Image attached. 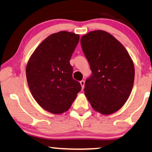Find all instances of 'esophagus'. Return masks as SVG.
I'll list each match as a JSON object with an SVG mask.
<instances>
[{
  "mask_svg": "<svg viewBox=\"0 0 152 152\" xmlns=\"http://www.w3.org/2000/svg\"><path fill=\"white\" fill-rule=\"evenodd\" d=\"M80 86H81L82 88H84V86H85V81H84V80H80Z\"/></svg>",
  "mask_w": 152,
  "mask_h": 152,
  "instance_id": "obj_1",
  "label": "esophagus"
}]
</instances>
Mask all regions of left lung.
Masks as SVG:
<instances>
[{
	"label": "left lung",
	"mask_w": 152,
	"mask_h": 152,
	"mask_svg": "<svg viewBox=\"0 0 152 152\" xmlns=\"http://www.w3.org/2000/svg\"><path fill=\"white\" fill-rule=\"evenodd\" d=\"M92 75L84 92L95 111L108 115L119 110L131 93L135 68L124 46L110 34L97 30L80 38Z\"/></svg>",
	"instance_id": "8db88e82"
}]
</instances>
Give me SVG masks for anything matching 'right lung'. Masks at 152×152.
Returning a JSON list of instances; mask_svg holds the SVG:
<instances>
[{
  "label": "right lung",
  "instance_id": "add662e5",
  "mask_svg": "<svg viewBox=\"0 0 152 152\" xmlns=\"http://www.w3.org/2000/svg\"><path fill=\"white\" fill-rule=\"evenodd\" d=\"M79 35L57 32L45 38L31 56L26 68L28 88L38 104L58 114L66 111L81 90L72 77L70 59Z\"/></svg>",
  "mask_w": 152,
  "mask_h": 152
}]
</instances>
